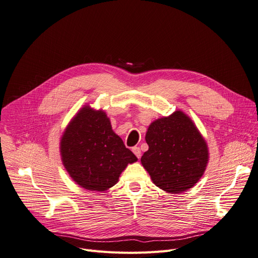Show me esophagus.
<instances>
[{"mask_svg": "<svg viewBox=\"0 0 258 258\" xmlns=\"http://www.w3.org/2000/svg\"><path fill=\"white\" fill-rule=\"evenodd\" d=\"M132 151H133V153L136 155V157L138 158V159H140L141 158V150L139 147H137V146H135V147H133L132 148Z\"/></svg>", "mask_w": 258, "mask_h": 258, "instance_id": "obj_1", "label": "esophagus"}]
</instances>
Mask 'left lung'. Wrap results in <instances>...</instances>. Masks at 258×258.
I'll return each mask as SVG.
<instances>
[{
    "label": "left lung",
    "instance_id": "left-lung-1",
    "mask_svg": "<svg viewBox=\"0 0 258 258\" xmlns=\"http://www.w3.org/2000/svg\"><path fill=\"white\" fill-rule=\"evenodd\" d=\"M148 151L143 167L156 186L169 194L194 187L204 173L209 153L205 139L192 120L181 111L157 119L148 126Z\"/></svg>",
    "mask_w": 258,
    "mask_h": 258
}]
</instances>
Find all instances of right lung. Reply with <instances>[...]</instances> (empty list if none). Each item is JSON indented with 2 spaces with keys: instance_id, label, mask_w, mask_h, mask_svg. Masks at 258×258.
Segmentation results:
<instances>
[{
  "instance_id": "1",
  "label": "right lung",
  "mask_w": 258,
  "mask_h": 258,
  "mask_svg": "<svg viewBox=\"0 0 258 258\" xmlns=\"http://www.w3.org/2000/svg\"><path fill=\"white\" fill-rule=\"evenodd\" d=\"M62 164L72 180L88 190L113 187L138 159L113 130L103 111L84 106L68 124L60 140Z\"/></svg>"
}]
</instances>
